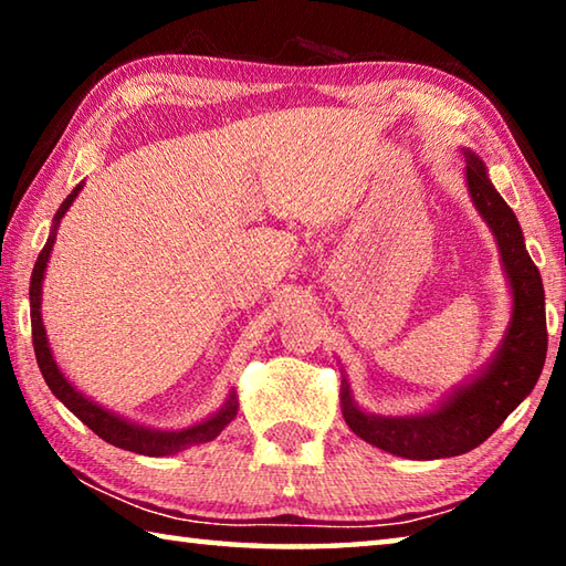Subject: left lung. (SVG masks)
<instances>
[{"mask_svg":"<svg viewBox=\"0 0 566 566\" xmlns=\"http://www.w3.org/2000/svg\"><path fill=\"white\" fill-rule=\"evenodd\" d=\"M464 157L467 189L476 212L492 229L512 290V322L500 349L472 381L457 387L427 415H369L357 407L349 381L342 379V415L352 432L364 442L407 459H442L472 452L522 405L547 359V314L539 270L526 252L514 212L490 181L484 161L469 149H464Z\"/></svg>","mask_w":566,"mask_h":566,"instance_id":"left-lung-1","label":"left lung"}]
</instances>
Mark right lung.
Returning a JSON list of instances; mask_svg holds the SVG:
<instances>
[{"label": "right lung", "mask_w": 566, "mask_h": 566, "mask_svg": "<svg viewBox=\"0 0 566 566\" xmlns=\"http://www.w3.org/2000/svg\"><path fill=\"white\" fill-rule=\"evenodd\" d=\"M84 187L76 185L72 189V195L64 199L62 207L56 209L54 222H52V232L50 239H46L44 249L36 256V264L32 270V282H30V310H32V344H34V354H36V364H40L42 377L46 381V387L52 389V395L62 401V405L72 411L76 419H82L94 434L102 437L104 442H109L119 449H127V452H137V454H147V457H167V454H177L181 449L195 447V444H205L212 442V439L222 432V429L237 417V397L234 391L229 395V399L222 405V409H217L212 417H207L205 421H197V424L185 427V429H171V432H161V429H151V427H142L134 424V421L124 419L114 411L99 407L97 401H92L90 397H84L80 389H76L70 379L62 375V369L56 367L54 354L50 347V339H46V329L42 322V282H44V272H46V262H50L54 239H56V227H60L62 217L66 214V209L72 207Z\"/></svg>", "instance_id": "add662e5"}]
</instances>
